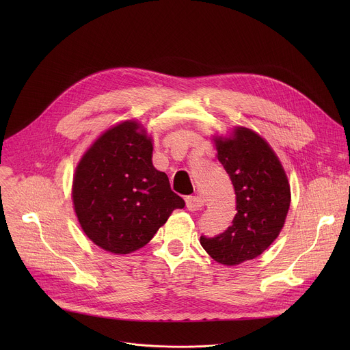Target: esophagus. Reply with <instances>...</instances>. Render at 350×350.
<instances>
[{
	"mask_svg": "<svg viewBox=\"0 0 350 350\" xmlns=\"http://www.w3.org/2000/svg\"><path fill=\"white\" fill-rule=\"evenodd\" d=\"M185 205H187V209L189 212H195V211L202 209L204 201L201 199V196H187L185 198Z\"/></svg>",
	"mask_w": 350,
	"mask_h": 350,
	"instance_id": "1",
	"label": "esophagus"
}]
</instances>
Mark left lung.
Listing matches in <instances>:
<instances>
[{
  "label": "left lung",
  "instance_id": "obj_1",
  "mask_svg": "<svg viewBox=\"0 0 350 350\" xmlns=\"http://www.w3.org/2000/svg\"><path fill=\"white\" fill-rule=\"evenodd\" d=\"M216 149L234 185L237 213L221 234L199 241L217 263L235 266L258 258L278 237L291 191L273 149L252 130L238 127L232 138H216Z\"/></svg>",
  "mask_w": 350,
  "mask_h": 350
}]
</instances>
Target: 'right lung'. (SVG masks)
I'll use <instances>...</instances> for the list:
<instances>
[{
    "instance_id": "add662e5",
    "label": "right lung",
    "mask_w": 350,
    "mask_h": 350,
    "mask_svg": "<svg viewBox=\"0 0 350 350\" xmlns=\"http://www.w3.org/2000/svg\"><path fill=\"white\" fill-rule=\"evenodd\" d=\"M124 122L99 137L81 158L73 180V204L87 237L112 254L146 245L184 199L152 165V142Z\"/></svg>"
}]
</instances>
